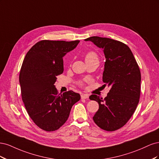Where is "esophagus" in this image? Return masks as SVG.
I'll use <instances>...</instances> for the list:
<instances>
[{"label":"esophagus","instance_id":"obj_1","mask_svg":"<svg viewBox=\"0 0 159 159\" xmlns=\"http://www.w3.org/2000/svg\"><path fill=\"white\" fill-rule=\"evenodd\" d=\"M81 99H88L89 98V95L87 93H83L81 95Z\"/></svg>","mask_w":159,"mask_h":159}]
</instances>
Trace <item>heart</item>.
<instances>
[{
	"instance_id": "heart-1",
	"label": "heart",
	"mask_w": 159,
	"mask_h": 159,
	"mask_svg": "<svg viewBox=\"0 0 159 159\" xmlns=\"http://www.w3.org/2000/svg\"><path fill=\"white\" fill-rule=\"evenodd\" d=\"M85 60L86 62L89 61H98L99 62L98 56L94 52H89L85 56ZM81 84V83H80Z\"/></svg>"
}]
</instances>
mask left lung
<instances>
[{"mask_svg":"<svg viewBox=\"0 0 159 159\" xmlns=\"http://www.w3.org/2000/svg\"><path fill=\"white\" fill-rule=\"evenodd\" d=\"M90 41L102 48L105 57L103 81L110 88L104 99L96 95L91 100L99 103L93 119L101 129L113 131L124 126L131 117L139 102L141 71L131 50L117 40L99 36L89 37Z\"/></svg>","mask_w":159,"mask_h":159,"instance_id":"obj_1","label":"left lung"}]
</instances>
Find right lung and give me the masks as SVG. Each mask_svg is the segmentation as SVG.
Instances as JSON below:
<instances>
[{
    "label": "right lung",
    "mask_w": 159,
    "mask_h": 159,
    "mask_svg": "<svg viewBox=\"0 0 159 159\" xmlns=\"http://www.w3.org/2000/svg\"><path fill=\"white\" fill-rule=\"evenodd\" d=\"M79 42L42 40L24 59L19 75L22 101L32 121L44 131H56L63 125L80 99L73 91L58 94L54 85L57 75L64 71L63 57Z\"/></svg>",
    "instance_id": "add662e5"
}]
</instances>
